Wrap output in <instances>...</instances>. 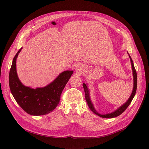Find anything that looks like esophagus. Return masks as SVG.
I'll list each match as a JSON object with an SVG mask.
<instances>
[{"mask_svg": "<svg viewBox=\"0 0 149 149\" xmlns=\"http://www.w3.org/2000/svg\"><path fill=\"white\" fill-rule=\"evenodd\" d=\"M75 69L76 71H77V72H80L84 69V66L81 64H78L75 66Z\"/></svg>", "mask_w": 149, "mask_h": 149, "instance_id": "1", "label": "esophagus"}]
</instances>
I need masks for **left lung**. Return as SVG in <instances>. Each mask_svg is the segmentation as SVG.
Instances as JSON below:
<instances>
[{"label": "left lung", "mask_w": 149, "mask_h": 149, "mask_svg": "<svg viewBox=\"0 0 149 149\" xmlns=\"http://www.w3.org/2000/svg\"><path fill=\"white\" fill-rule=\"evenodd\" d=\"M129 57H130V61H131L132 70H133V76H134V89H133L132 94H131L130 98H129V100L127 101V102L126 103H124L123 105H122L121 107H120L118 109H117V110H116L113 112L111 113L106 114V115H101V114L98 113L95 111V109H94V107H93V104L91 103V99H90V97H89V90L88 89L86 84L85 83L83 84V88H84V93H85V98H86V100L88 105L89 107L90 108L91 110L93 113H95L97 115H98L99 116L102 117V118H114V117H116V116L120 115L128 107V106L131 103L133 98H134V97L135 95V93H136V88H137V74H136V71L135 70V66L134 65V62H133V61H132L130 56H129Z\"/></svg>", "instance_id": "obj_1"}]
</instances>
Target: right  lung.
<instances>
[{
	"label": "right lung",
	"instance_id": "add662e5",
	"mask_svg": "<svg viewBox=\"0 0 149 149\" xmlns=\"http://www.w3.org/2000/svg\"><path fill=\"white\" fill-rule=\"evenodd\" d=\"M21 48L14 56L9 74L10 88L17 104L31 115L48 114L57 107L63 90L73 74L72 70L61 72L54 81L44 88L31 89L20 81L16 72V59Z\"/></svg>",
	"mask_w": 149,
	"mask_h": 149
}]
</instances>
